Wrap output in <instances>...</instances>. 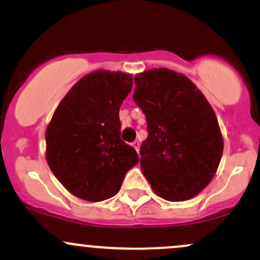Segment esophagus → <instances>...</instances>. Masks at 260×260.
I'll return each instance as SVG.
<instances>
[{
  "label": "esophagus",
  "instance_id": "1",
  "mask_svg": "<svg viewBox=\"0 0 260 260\" xmlns=\"http://www.w3.org/2000/svg\"><path fill=\"white\" fill-rule=\"evenodd\" d=\"M132 145H133V148H135V149L137 150V153H139V142L138 141H135L132 143Z\"/></svg>",
  "mask_w": 260,
  "mask_h": 260
}]
</instances>
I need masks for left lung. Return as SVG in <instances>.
Wrapping results in <instances>:
<instances>
[{
  "instance_id": "left-lung-1",
  "label": "left lung",
  "mask_w": 260,
  "mask_h": 260,
  "mask_svg": "<svg viewBox=\"0 0 260 260\" xmlns=\"http://www.w3.org/2000/svg\"><path fill=\"white\" fill-rule=\"evenodd\" d=\"M133 100L147 118L141 169L154 192L168 201L199 195L213 179L223 153L217 117L184 74L152 69L135 76Z\"/></svg>"
}]
</instances>
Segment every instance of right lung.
<instances>
[{"label": "right lung", "mask_w": 260, "mask_h": 260, "mask_svg": "<svg viewBox=\"0 0 260 260\" xmlns=\"http://www.w3.org/2000/svg\"><path fill=\"white\" fill-rule=\"evenodd\" d=\"M132 85L127 73L92 71L70 88L48 124V165L80 199L99 202L115 196L139 160L119 131V107Z\"/></svg>", "instance_id": "obj_1"}]
</instances>
